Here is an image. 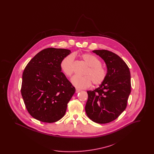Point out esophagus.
<instances>
[{
  "label": "esophagus",
  "instance_id": "1",
  "mask_svg": "<svg viewBox=\"0 0 154 154\" xmlns=\"http://www.w3.org/2000/svg\"><path fill=\"white\" fill-rule=\"evenodd\" d=\"M79 92H80V89H76V90H75V93L77 94V93H79Z\"/></svg>",
  "mask_w": 154,
  "mask_h": 154
}]
</instances>
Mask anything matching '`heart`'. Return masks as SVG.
<instances>
[{"mask_svg":"<svg viewBox=\"0 0 154 154\" xmlns=\"http://www.w3.org/2000/svg\"><path fill=\"white\" fill-rule=\"evenodd\" d=\"M81 58L88 66V69L84 73L85 75H74L72 78L71 82L73 85L79 89H86L91 85L92 82L94 85L102 84L106 78V72L102 66L100 60L95 56L88 53L82 54ZM73 55H69L60 62V69L67 77L71 76L73 72Z\"/></svg>","mask_w":154,"mask_h":154,"instance_id":"heart-1","label":"heart"}]
</instances>
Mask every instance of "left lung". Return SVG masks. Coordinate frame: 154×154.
<instances>
[{
	"instance_id": "1",
	"label": "left lung",
	"mask_w": 154,
	"mask_h": 154,
	"mask_svg": "<svg viewBox=\"0 0 154 154\" xmlns=\"http://www.w3.org/2000/svg\"><path fill=\"white\" fill-rule=\"evenodd\" d=\"M104 61L106 78L98 88L87 91L85 111L89 119L97 124H107L117 119L125 110L131 94L129 69L117 54L102 50H94Z\"/></svg>"
}]
</instances>
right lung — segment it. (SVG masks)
I'll use <instances>...</instances> for the list:
<instances>
[{
    "mask_svg": "<svg viewBox=\"0 0 154 154\" xmlns=\"http://www.w3.org/2000/svg\"><path fill=\"white\" fill-rule=\"evenodd\" d=\"M70 50L48 48L39 52L26 66L22 74L21 94L32 117L52 123L63 117L75 89L61 72L62 60Z\"/></svg>",
    "mask_w": 154,
    "mask_h": 154,
    "instance_id": "1",
    "label": "right lung"
}]
</instances>
